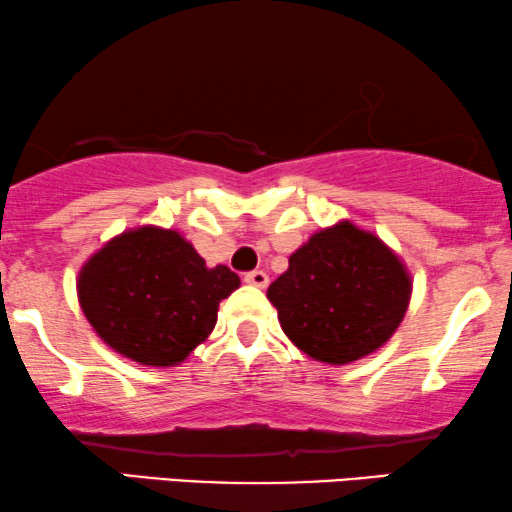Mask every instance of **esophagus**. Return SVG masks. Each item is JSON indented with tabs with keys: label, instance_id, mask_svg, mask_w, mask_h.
Returning a JSON list of instances; mask_svg holds the SVG:
<instances>
[{
	"label": "esophagus",
	"instance_id": "obj_1",
	"mask_svg": "<svg viewBox=\"0 0 512 512\" xmlns=\"http://www.w3.org/2000/svg\"><path fill=\"white\" fill-rule=\"evenodd\" d=\"M245 283H250V286H257V288H267L269 276L264 274L262 269H255V272L245 274Z\"/></svg>",
	"mask_w": 512,
	"mask_h": 512
}]
</instances>
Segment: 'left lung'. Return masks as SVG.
<instances>
[{"label":"left lung","instance_id":"1","mask_svg":"<svg viewBox=\"0 0 512 512\" xmlns=\"http://www.w3.org/2000/svg\"><path fill=\"white\" fill-rule=\"evenodd\" d=\"M405 264L374 233L338 221L300 245L269 286L283 334L329 365L372 355L393 336L410 305Z\"/></svg>","mask_w":512,"mask_h":512}]
</instances>
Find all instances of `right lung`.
Segmentation results:
<instances>
[{
	"label": "right lung",
	"mask_w": 512,
	"mask_h": 512,
	"mask_svg": "<svg viewBox=\"0 0 512 512\" xmlns=\"http://www.w3.org/2000/svg\"><path fill=\"white\" fill-rule=\"evenodd\" d=\"M238 274L209 269L178 231L140 226L97 250L78 274V303L97 336L147 367L183 362L217 324Z\"/></svg>",
	"instance_id": "right-lung-1"
}]
</instances>
